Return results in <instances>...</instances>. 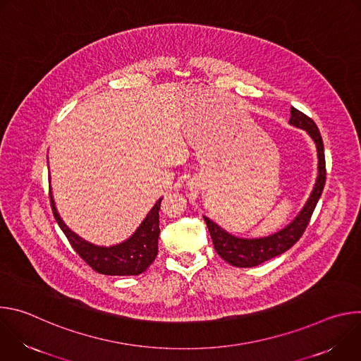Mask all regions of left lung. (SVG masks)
Returning <instances> with one entry per match:
<instances>
[{"instance_id":"obj_1","label":"left lung","mask_w":361,"mask_h":361,"mask_svg":"<svg viewBox=\"0 0 361 361\" xmlns=\"http://www.w3.org/2000/svg\"><path fill=\"white\" fill-rule=\"evenodd\" d=\"M288 123L294 127L305 130L307 134L316 142L319 157V176L314 188L310 197H308L307 202L304 204L301 212L297 214V217L283 230L267 237L240 238L227 233L210 219L204 217V221L207 223L216 251L224 262L234 267H255L291 248L300 240L305 227L308 226V221H310L317 201L323 192L326 184V159L320 131L310 117H307L304 113L298 111L294 107H291V117Z\"/></svg>"}]
</instances>
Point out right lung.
<instances>
[{"instance_id": "1", "label": "right lung", "mask_w": 361, "mask_h": 361, "mask_svg": "<svg viewBox=\"0 0 361 361\" xmlns=\"http://www.w3.org/2000/svg\"><path fill=\"white\" fill-rule=\"evenodd\" d=\"M49 200L54 217L60 228L68 238L71 247L94 271L106 276H138L156 260L159 252L160 234L159 212L163 197L154 204V207L149 210L147 217L142 220L140 227L130 238L111 247L91 244L77 235L74 231H71L57 213L51 190Z\"/></svg>"}]
</instances>
